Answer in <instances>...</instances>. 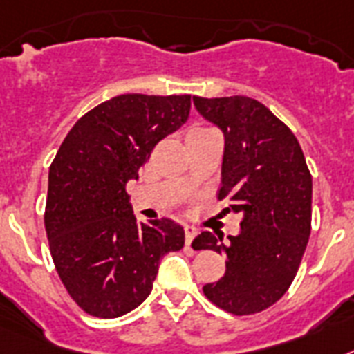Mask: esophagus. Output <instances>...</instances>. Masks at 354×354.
I'll list each match as a JSON object with an SVG mask.
<instances>
[{
	"mask_svg": "<svg viewBox=\"0 0 354 354\" xmlns=\"http://www.w3.org/2000/svg\"><path fill=\"white\" fill-rule=\"evenodd\" d=\"M197 232L198 230L194 226V224H184V233H186V246H189V244H192V241L195 239Z\"/></svg>",
	"mask_w": 354,
	"mask_h": 354,
	"instance_id": "esophagus-1",
	"label": "esophagus"
}]
</instances>
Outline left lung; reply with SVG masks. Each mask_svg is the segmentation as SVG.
<instances>
[{"label": "left lung", "instance_id": "left-lung-1", "mask_svg": "<svg viewBox=\"0 0 354 354\" xmlns=\"http://www.w3.org/2000/svg\"><path fill=\"white\" fill-rule=\"evenodd\" d=\"M194 104L224 133L218 198L242 213L241 233L226 242L221 232L195 236V250L226 255L224 277L203 291L227 313H261L299 271L311 233V174L293 131L257 99L194 97Z\"/></svg>", "mask_w": 354, "mask_h": 354}]
</instances>
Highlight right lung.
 Wrapping results in <instances>:
<instances>
[{"mask_svg":"<svg viewBox=\"0 0 354 354\" xmlns=\"http://www.w3.org/2000/svg\"><path fill=\"white\" fill-rule=\"evenodd\" d=\"M189 95L122 93L75 122L48 171L45 227L55 270L79 308L118 318L141 306L160 259L184 246L170 218L137 223L127 194L160 139L183 127Z\"/></svg>","mask_w":354,"mask_h":354,"instance_id":"add662e5","label":"right lung"}]
</instances>
